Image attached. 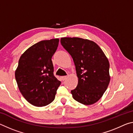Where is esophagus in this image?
<instances>
[{"label": "esophagus", "mask_w": 133, "mask_h": 133, "mask_svg": "<svg viewBox=\"0 0 133 133\" xmlns=\"http://www.w3.org/2000/svg\"><path fill=\"white\" fill-rule=\"evenodd\" d=\"M67 76H62V77H61L62 78V80L63 81V80H66V78H67Z\"/></svg>", "instance_id": "obj_1"}]
</instances>
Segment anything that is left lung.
Listing matches in <instances>:
<instances>
[{"mask_svg": "<svg viewBox=\"0 0 133 133\" xmlns=\"http://www.w3.org/2000/svg\"><path fill=\"white\" fill-rule=\"evenodd\" d=\"M60 42L73 58L78 84L71 91L73 98L84 105L94 104L106 90L110 81V64L95 42L80 37H62Z\"/></svg>", "mask_w": 133, "mask_h": 133, "instance_id": "obj_1", "label": "left lung"}]
</instances>
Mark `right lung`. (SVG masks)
Listing matches in <instances>:
<instances>
[{
	"label": "right lung",
	"instance_id": "add662e5",
	"mask_svg": "<svg viewBox=\"0 0 133 133\" xmlns=\"http://www.w3.org/2000/svg\"><path fill=\"white\" fill-rule=\"evenodd\" d=\"M59 39L37 43L22 54L15 70L17 86L24 98L35 106L43 107L54 100L61 82L53 75L51 57Z\"/></svg>",
	"mask_w": 133,
	"mask_h": 133
}]
</instances>
